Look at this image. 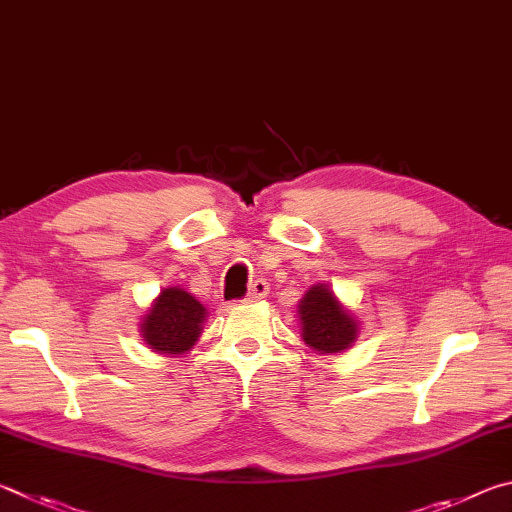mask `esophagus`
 I'll list each match as a JSON object with an SVG mask.
<instances>
[{
    "label": "esophagus",
    "mask_w": 512,
    "mask_h": 512,
    "mask_svg": "<svg viewBox=\"0 0 512 512\" xmlns=\"http://www.w3.org/2000/svg\"><path fill=\"white\" fill-rule=\"evenodd\" d=\"M267 294H270V285H267L265 281H254L249 285V292H247V297H245V303H256V301H261V299H265Z\"/></svg>",
    "instance_id": "esophagus-1"
}]
</instances>
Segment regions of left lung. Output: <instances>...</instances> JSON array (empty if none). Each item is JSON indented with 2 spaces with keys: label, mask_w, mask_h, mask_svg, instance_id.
Here are the masks:
<instances>
[{
  "label": "left lung",
  "mask_w": 512,
  "mask_h": 512,
  "mask_svg": "<svg viewBox=\"0 0 512 512\" xmlns=\"http://www.w3.org/2000/svg\"><path fill=\"white\" fill-rule=\"evenodd\" d=\"M301 339L312 353L339 355L360 337L362 321L339 301L328 283H317L303 294L297 306Z\"/></svg>",
  "instance_id": "obj_1"
}]
</instances>
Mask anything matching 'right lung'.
I'll return each mask as SVG.
<instances>
[{
  "instance_id": "obj_1",
  "label": "right lung",
  "mask_w": 512,
  "mask_h": 512,
  "mask_svg": "<svg viewBox=\"0 0 512 512\" xmlns=\"http://www.w3.org/2000/svg\"><path fill=\"white\" fill-rule=\"evenodd\" d=\"M209 317L204 303L184 288H164L141 317L139 333L152 353L179 357L197 344Z\"/></svg>"
}]
</instances>
